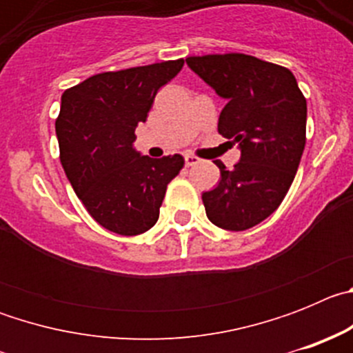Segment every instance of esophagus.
<instances>
[{"instance_id": "1", "label": "esophagus", "mask_w": 353, "mask_h": 353, "mask_svg": "<svg viewBox=\"0 0 353 353\" xmlns=\"http://www.w3.org/2000/svg\"><path fill=\"white\" fill-rule=\"evenodd\" d=\"M185 166L189 168V166H196V164H198L199 162V159L198 157H194V155H185Z\"/></svg>"}]
</instances>
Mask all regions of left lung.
<instances>
[{"label":"left lung","mask_w":353,"mask_h":353,"mask_svg":"<svg viewBox=\"0 0 353 353\" xmlns=\"http://www.w3.org/2000/svg\"><path fill=\"white\" fill-rule=\"evenodd\" d=\"M187 65L226 101L217 130L239 145L233 171L217 162L219 185L203 192L210 223L244 232L267 219L285 199L305 145L307 104L295 76L254 56H189Z\"/></svg>","instance_id":"8db88e82"}]
</instances>
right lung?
Returning a JSON list of instances; mask_svg holds the SVG:
<instances>
[{
    "mask_svg": "<svg viewBox=\"0 0 353 353\" xmlns=\"http://www.w3.org/2000/svg\"><path fill=\"white\" fill-rule=\"evenodd\" d=\"M182 67L174 60L104 72L61 95V166L88 214L109 232L132 236L154 226L168 183L183 168L180 154L152 159L134 148V130Z\"/></svg>",
    "mask_w": 353,
    "mask_h": 353,
    "instance_id": "1",
    "label": "right lung"
}]
</instances>
